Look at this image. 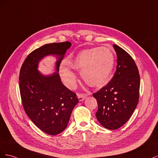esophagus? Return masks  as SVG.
<instances>
[{
  "label": "esophagus",
  "instance_id": "obj_1",
  "mask_svg": "<svg viewBox=\"0 0 158 158\" xmlns=\"http://www.w3.org/2000/svg\"><path fill=\"white\" fill-rule=\"evenodd\" d=\"M77 95H78V98L79 99V101L80 102L83 101V100L85 99V98H86V97H87V95L85 94H80V93H79V94H77Z\"/></svg>",
  "mask_w": 158,
  "mask_h": 158
}]
</instances>
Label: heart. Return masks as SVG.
<instances>
[{
	"mask_svg": "<svg viewBox=\"0 0 158 158\" xmlns=\"http://www.w3.org/2000/svg\"><path fill=\"white\" fill-rule=\"evenodd\" d=\"M67 63L73 69L81 70L82 78L87 84L91 86H99L112 73L114 55L109 47H93L84 49L72 56L67 60ZM60 73L68 86L74 88L77 78L73 72L63 66Z\"/></svg>",
	"mask_w": 158,
	"mask_h": 158,
	"instance_id": "1",
	"label": "heart"
}]
</instances>
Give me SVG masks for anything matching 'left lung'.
Returning a JSON list of instances; mask_svg holds the SVG:
<instances>
[{"label":"left lung","mask_w":158,"mask_h":158,"mask_svg":"<svg viewBox=\"0 0 158 158\" xmlns=\"http://www.w3.org/2000/svg\"><path fill=\"white\" fill-rule=\"evenodd\" d=\"M117 53L116 72L111 81L93 94L98 109L97 119L109 130L119 128L128 121L139 100L140 74L132 56L121 47L113 45Z\"/></svg>","instance_id":"8db88e82"}]
</instances>
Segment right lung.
<instances>
[{
	"instance_id": "right-lung-1",
	"label": "right lung",
	"mask_w": 158,
	"mask_h": 158,
	"mask_svg": "<svg viewBox=\"0 0 158 158\" xmlns=\"http://www.w3.org/2000/svg\"><path fill=\"white\" fill-rule=\"evenodd\" d=\"M71 43L65 41L43 45L33 51L23 62L19 76L23 107L27 115L40 130L50 135L61 133L67 127L78 99L62 83L59 72ZM58 56L57 73L42 75L37 70L39 60L47 55Z\"/></svg>"
}]
</instances>
